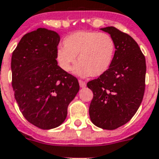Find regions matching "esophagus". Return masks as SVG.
<instances>
[{"mask_svg": "<svg viewBox=\"0 0 159 159\" xmlns=\"http://www.w3.org/2000/svg\"><path fill=\"white\" fill-rule=\"evenodd\" d=\"M79 84H80V86L81 88H84L86 86V83L84 81L82 80H79Z\"/></svg>", "mask_w": 159, "mask_h": 159, "instance_id": "esophagus-1", "label": "esophagus"}]
</instances>
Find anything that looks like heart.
Returning a JSON list of instances; mask_svg holds the SVG:
<instances>
[{"label":"heart","instance_id":"1","mask_svg":"<svg viewBox=\"0 0 159 159\" xmlns=\"http://www.w3.org/2000/svg\"><path fill=\"white\" fill-rule=\"evenodd\" d=\"M115 51V41L109 34L79 30L63 40V47L58 48L55 52V60L66 73L73 70L77 61L75 75L79 77H98L110 69Z\"/></svg>","mask_w":159,"mask_h":159}]
</instances>
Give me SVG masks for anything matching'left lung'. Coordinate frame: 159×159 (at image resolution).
Here are the masks:
<instances>
[{"label":"left lung","instance_id":"obj_1","mask_svg":"<svg viewBox=\"0 0 159 159\" xmlns=\"http://www.w3.org/2000/svg\"><path fill=\"white\" fill-rule=\"evenodd\" d=\"M114 38L116 51L109 70L87 84L93 91L89 117L95 126L113 130L129 121L145 89L146 61L137 42L115 27L101 28Z\"/></svg>","mask_w":159,"mask_h":159}]
</instances>
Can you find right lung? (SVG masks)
<instances>
[{
    "instance_id": "1",
    "label": "right lung",
    "mask_w": 159,
    "mask_h": 159,
    "mask_svg": "<svg viewBox=\"0 0 159 159\" xmlns=\"http://www.w3.org/2000/svg\"><path fill=\"white\" fill-rule=\"evenodd\" d=\"M60 35L38 28L20 40L12 54V87L24 117L42 129L60 126L80 90L78 80L63 71L55 60Z\"/></svg>"
}]
</instances>
